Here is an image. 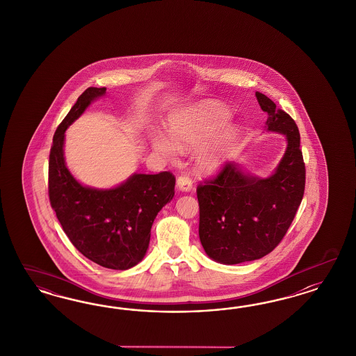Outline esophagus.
<instances>
[{"mask_svg":"<svg viewBox=\"0 0 356 356\" xmlns=\"http://www.w3.org/2000/svg\"><path fill=\"white\" fill-rule=\"evenodd\" d=\"M177 188H179L181 192H189V191H192V188H193V181H192V179H191L189 176L180 175V176L177 177Z\"/></svg>","mask_w":356,"mask_h":356,"instance_id":"esophagus-1","label":"esophagus"}]
</instances>
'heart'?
<instances>
[{
    "instance_id": "heart-1",
    "label": "heart",
    "mask_w": 356,
    "mask_h": 356,
    "mask_svg": "<svg viewBox=\"0 0 356 356\" xmlns=\"http://www.w3.org/2000/svg\"><path fill=\"white\" fill-rule=\"evenodd\" d=\"M229 116V111L219 103L198 104L186 112L172 116L170 120L171 137L156 134L152 138V146L165 158H175L180 149L189 150L205 143L216 130L226 124ZM234 137L235 130L225 129L201 152L198 163L204 171L213 172L220 167Z\"/></svg>"
}]
</instances>
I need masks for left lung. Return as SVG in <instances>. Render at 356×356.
Wrapping results in <instances>:
<instances>
[{"label": "left lung", "instance_id": "8db88e82", "mask_svg": "<svg viewBox=\"0 0 356 356\" xmlns=\"http://www.w3.org/2000/svg\"><path fill=\"white\" fill-rule=\"evenodd\" d=\"M256 97L268 113V130L287 137L277 171L268 179H256L235 163H225L214 177L197 186L201 244L210 259L226 265L269 254L291 226L305 188L296 122L266 95L256 92Z\"/></svg>", "mask_w": 356, "mask_h": 356}]
</instances>
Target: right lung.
Here are the masks:
<instances>
[{"label": "right lung", "instance_id": "1", "mask_svg": "<svg viewBox=\"0 0 356 356\" xmlns=\"http://www.w3.org/2000/svg\"><path fill=\"white\" fill-rule=\"evenodd\" d=\"M106 87H88L78 97L54 136L48 164V195L66 236L85 257L113 270L137 265L150 243L151 226L172 200L176 179L168 171L136 173L108 191L87 188L65 165V130L88 104L106 95Z\"/></svg>", "mask_w": 356, "mask_h": 356}]
</instances>
